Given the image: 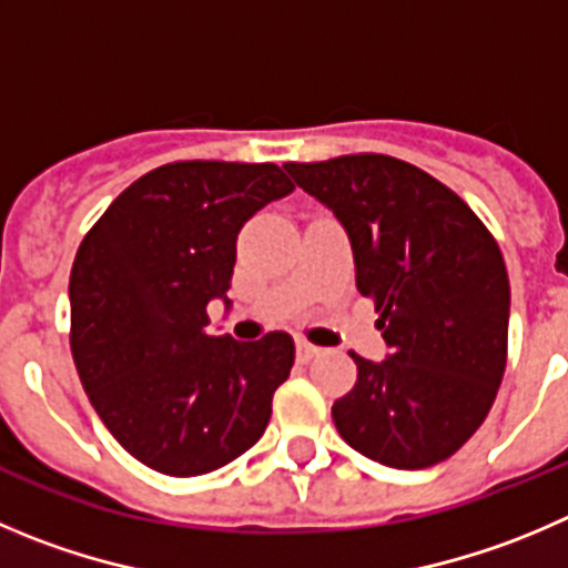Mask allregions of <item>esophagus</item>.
Returning a JSON list of instances; mask_svg holds the SVG:
<instances>
[{
	"label": "esophagus",
	"instance_id": "34e87169",
	"mask_svg": "<svg viewBox=\"0 0 568 568\" xmlns=\"http://www.w3.org/2000/svg\"><path fill=\"white\" fill-rule=\"evenodd\" d=\"M295 354H298L301 362H310V359H315L317 354H321V348H317V345H312V343H306V339H298V343H295Z\"/></svg>",
	"mask_w": 568,
	"mask_h": 568
}]
</instances>
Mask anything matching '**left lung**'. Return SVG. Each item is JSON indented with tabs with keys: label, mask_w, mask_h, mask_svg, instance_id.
I'll return each instance as SVG.
<instances>
[{
	"label": "left lung",
	"mask_w": 568,
	"mask_h": 568,
	"mask_svg": "<svg viewBox=\"0 0 568 568\" xmlns=\"http://www.w3.org/2000/svg\"><path fill=\"white\" fill-rule=\"evenodd\" d=\"M351 240L356 290L374 298L387 359L354 354L332 407L343 440L390 468L455 455L494 407L507 365L510 281L499 245L449 186L393 155L284 164Z\"/></svg>",
	"instance_id": "8db88e82"
}]
</instances>
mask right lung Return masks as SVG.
<instances>
[{
  "instance_id": "add662e5",
  "label": "right lung",
  "mask_w": 568,
  "mask_h": 568,
  "mask_svg": "<svg viewBox=\"0 0 568 568\" xmlns=\"http://www.w3.org/2000/svg\"><path fill=\"white\" fill-rule=\"evenodd\" d=\"M293 189L275 164L175 161L133 181L80 242L74 365L108 432L153 471H217L267 429L293 337H212L206 306H231L236 234Z\"/></svg>"
}]
</instances>
